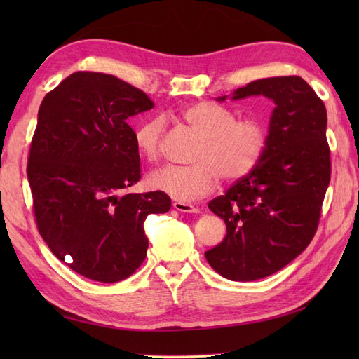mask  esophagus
<instances>
[{
	"label": "esophagus",
	"instance_id": "1",
	"mask_svg": "<svg viewBox=\"0 0 359 359\" xmlns=\"http://www.w3.org/2000/svg\"><path fill=\"white\" fill-rule=\"evenodd\" d=\"M172 207L177 210V211H180V212H201V210L197 208V207H194V205L187 203V202H180V201L174 202Z\"/></svg>",
	"mask_w": 359,
	"mask_h": 359
}]
</instances>
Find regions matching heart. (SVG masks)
<instances>
[{
	"label": "heart",
	"mask_w": 359,
	"mask_h": 359,
	"mask_svg": "<svg viewBox=\"0 0 359 359\" xmlns=\"http://www.w3.org/2000/svg\"><path fill=\"white\" fill-rule=\"evenodd\" d=\"M187 123L202 134L193 165H166L149 175L152 188L180 202H191L215 191L220 175L228 182L245 179L262 162L270 131L261 118H239L216 102H197L182 111ZM135 147L151 163L162 157L165 120L151 117L135 129Z\"/></svg>",
	"instance_id": "1"
}]
</instances>
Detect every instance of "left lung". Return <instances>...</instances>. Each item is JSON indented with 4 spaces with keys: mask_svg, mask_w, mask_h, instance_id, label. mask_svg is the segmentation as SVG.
Segmentation results:
<instances>
[{
    "mask_svg": "<svg viewBox=\"0 0 359 359\" xmlns=\"http://www.w3.org/2000/svg\"><path fill=\"white\" fill-rule=\"evenodd\" d=\"M250 95L276 104L269 151L253 172L208 203L224 219L226 236L205 253L220 276L242 282L270 276L307 248L332 174L325 106L306 80H256L236 89L233 98Z\"/></svg>",
    "mask_w": 359,
    "mask_h": 359,
    "instance_id": "1",
    "label": "left lung"
}]
</instances>
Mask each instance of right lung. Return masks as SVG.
I'll list each match as a JSON object with an SVG mask.
<instances>
[{
  "label": "right lung",
  "mask_w": 359,
  "mask_h": 359,
  "mask_svg": "<svg viewBox=\"0 0 359 359\" xmlns=\"http://www.w3.org/2000/svg\"><path fill=\"white\" fill-rule=\"evenodd\" d=\"M152 106L114 75L79 71L38 111L27 158L35 224L52 253L88 279L131 276L147 257L144 219L171 208L158 189L121 194L142 179L128 120Z\"/></svg>",
  "instance_id": "right-lung-1"
}]
</instances>
